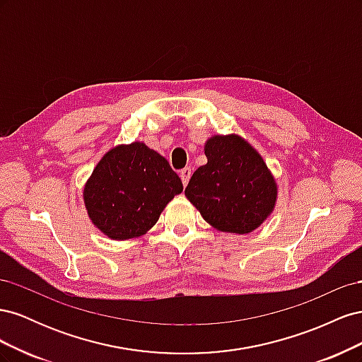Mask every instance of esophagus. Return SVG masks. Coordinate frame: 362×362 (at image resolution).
<instances>
[{"label":"esophagus","mask_w":362,"mask_h":362,"mask_svg":"<svg viewBox=\"0 0 362 362\" xmlns=\"http://www.w3.org/2000/svg\"><path fill=\"white\" fill-rule=\"evenodd\" d=\"M180 177H181V181L184 184V187H185V185L189 184V180L192 177V169L190 168H184L182 170H180Z\"/></svg>","instance_id":"1"}]
</instances>
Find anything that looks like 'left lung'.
<instances>
[{
	"label": "left lung",
	"instance_id": "obj_1",
	"mask_svg": "<svg viewBox=\"0 0 362 362\" xmlns=\"http://www.w3.org/2000/svg\"><path fill=\"white\" fill-rule=\"evenodd\" d=\"M204 151L208 161L192 175L185 196L217 231L252 233L272 214L278 198L267 164L237 134L213 136Z\"/></svg>",
	"mask_w": 362,
	"mask_h": 362
}]
</instances>
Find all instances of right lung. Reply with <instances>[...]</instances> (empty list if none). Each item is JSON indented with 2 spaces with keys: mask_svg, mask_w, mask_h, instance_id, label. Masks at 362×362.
Instances as JSON below:
<instances>
[{
  "mask_svg": "<svg viewBox=\"0 0 362 362\" xmlns=\"http://www.w3.org/2000/svg\"><path fill=\"white\" fill-rule=\"evenodd\" d=\"M181 192V178L169 161L144 141H134L107 152L87 180L83 198L101 233L128 240L146 234Z\"/></svg>",
  "mask_w": 362,
  "mask_h": 362,
  "instance_id": "right-lung-1",
  "label": "right lung"
}]
</instances>
